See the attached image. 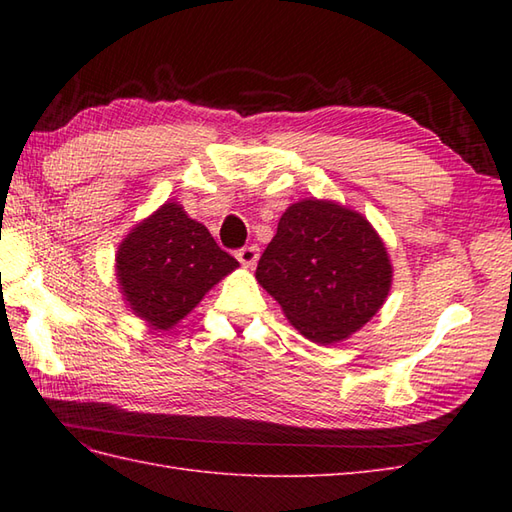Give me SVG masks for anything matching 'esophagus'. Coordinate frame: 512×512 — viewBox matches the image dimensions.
Segmentation results:
<instances>
[{
  "instance_id": "obj_1",
  "label": "esophagus",
  "mask_w": 512,
  "mask_h": 512,
  "mask_svg": "<svg viewBox=\"0 0 512 512\" xmlns=\"http://www.w3.org/2000/svg\"><path fill=\"white\" fill-rule=\"evenodd\" d=\"M237 259H239V264H242V266L253 268L257 264V259H259V248L257 246L239 248L237 250Z\"/></svg>"
}]
</instances>
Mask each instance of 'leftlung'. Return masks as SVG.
I'll use <instances>...</instances> for the list:
<instances>
[{
    "mask_svg": "<svg viewBox=\"0 0 512 512\" xmlns=\"http://www.w3.org/2000/svg\"><path fill=\"white\" fill-rule=\"evenodd\" d=\"M255 279L299 334L334 345L383 308L394 266L383 237L363 213L334 200L306 198L281 215Z\"/></svg>",
    "mask_w": 512,
    "mask_h": 512,
    "instance_id": "1",
    "label": "left lung"
}]
</instances>
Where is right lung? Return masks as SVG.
<instances>
[{
  "instance_id": "obj_1",
  "label": "right lung",
  "mask_w": 512,
  "mask_h": 512,
  "mask_svg": "<svg viewBox=\"0 0 512 512\" xmlns=\"http://www.w3.org/2000/svg\"><path fill=\"white\" fill-rule=\"evenodd\" d=\"M235 268L209 228L173 200L132 226L114 264L125 306L151 330H171Z\"/></svg>"
}]
</instances>
